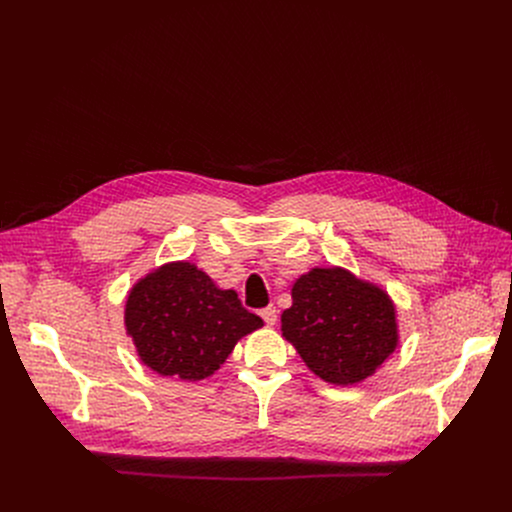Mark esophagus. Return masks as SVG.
<instances>
[{"label":"esophagus","mask_w":512,"mask_h":512,"mask_svg":"<svg viewBox=\"0 0 512 512\" xmlns=\"http://www.w3.org/2000/svg\"><path fill=\"white\" fill-rule=\"evenodd\" d=\"M261 318L265 320L267 326H273L277 322V308L275 306H267L261 310Z\"/></svg>","instance_id":"1"}]
</instances>
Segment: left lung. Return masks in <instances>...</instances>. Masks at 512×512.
Returning <instances> with one entry per match:
<instances>
[{
    "instance_id": "obj_1",
    "label": "left lung",
    "mask_w": 512,
    "mask_h": 512,
    "mask_svg": "<svg viewBox=\"0 0 512 512\" xmlns=\"http://www.w3.org/2000/svg\"><path fill=\"white\" fill-rule=\"evenodd\" d=\"M281 334L326 383L356 385L381 369L399 344L387 291L344 267H314L291 287Z\"/></svg>"
}]
</instances>
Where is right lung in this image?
Wrapping results in <instances>:
<instances>
[{
    "mask_svg": "<svg viewBox=\"0 0 512 512\" xmlns=\"http://www.w3.org/2000/svg\"><path fill=\"white\" fill-rule=\"evenodd\" d=\"M123 320L145 367L176 381L214 375L235 344L263 326L235 289H221L188 261L141 277L129 289Z\"/></svg>",
    "mask_w": 512,
    "mask_h": 512,
    "instance_id": "add662e5",
    "label": "right lung"
}]
</instances>
